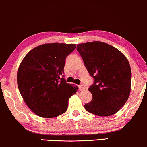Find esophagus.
<instances>
[{
  "mask_svg": "<svg viewBox=\"0 0 147 147\" xmlns=\"http://www.w3.org/2000/svg\"><path fill=\"white\" fill-rule=\"evenodd\" d=\"M79 89H80V90H82L84 89V84H80V85H79Z\"/></svg>",
  "mask_w": 147,
  "mask_h": 147,
  "instance_id": "1",
  "label": "esophagus"
}]
</instances>
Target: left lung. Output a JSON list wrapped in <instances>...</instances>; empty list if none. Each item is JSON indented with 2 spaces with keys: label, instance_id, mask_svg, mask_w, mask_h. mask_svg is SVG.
<instances>
[{
  "label": "left lung",
  "instance_id": "obj_1",
  "mask_svg": "<svg viewBox=\"0 0 147 147\" xmlns=\"http://www.w3.org/2000/svg\"><path fill=\"white\" fill-rule=\"evenodd\" d=\"M76 49L94 78L88 88L92 99L84 108L100 117L117 113L131 93V69L127 57L115 47L100 41L78 44Z\"/></svg>",
  "mask_w": 147,
  "mask_h": 147
}]
</instances>
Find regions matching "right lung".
Instances as JSON below:
<instances>
[{"instance_id":"add662e5","label":"right lung","mask_w":147,"mask_h":147,"mask_svg":"<svg viewBox=\"0 0 147 147\" xmlns=\"http://www.w3.org/2000/svg\"><path fill=\"white\" fill-rule=\"evenodd\" d=\"M76 44L46 43L26 54L17 72V84L24 102L34 114L53 118L67 110L78 87L61 77L65 59Z\"/></svg>"}]
</instances>
